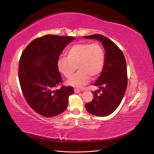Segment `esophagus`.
Returning <instances> with one entry per match:
<instances>
[{
  "instance_id": "1",
  "label": "esophagus",
  "mask_w": 154,
  "mask_h": 154,
  "mask_svg": "<svg viewBox=\"0 0 154 154\" xmlns=\"http://www.w3.org/2000/svg\"><path fill=\"white\" fill-rule=\"evenodd\" d=\"M74 92L75 93H79L80 92V90L79 89V88H74Z\"/></svg>"
}]
</instances>
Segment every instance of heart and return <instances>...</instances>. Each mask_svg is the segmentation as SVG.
<instances>
[{"mask_svg":"<svg viewBox=\"0 0 154 154\" xmlns=\"http://www.w3.org/2000/svg\"><path fill=\"white\" fill-rule=\"evenodd\" d=\"M105 62L103 48L97 42L82 43L72 45L67 51V57H60L57 66L63 75L70 78L76 69L79 71L67 82L74 87H82L90 80L96 78L102 72Z\"/></svg>","mask_w":154,"mask_h":154,"instance_id":"obj_1","label":"heart"}]
</instances>
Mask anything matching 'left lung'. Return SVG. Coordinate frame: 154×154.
Masks as SVG:
<instances>
[{"mask_svg":"<svg viewBox=\"0 0 154 154\" xmlns=\"http://www.w3.org/2000/svg\"><path fill=\"white\" fill-rule=\"evenodd\" d=\"M83 38L100 40L105 50L103 69L93 84L100 90L92 91L94 98L85 104V109L91 114L106 116L118 108L127 89L128 78L125 58L117 45L103 35L95 34Z\"/></svg>","mask_w":154,"mask_h":154,"instance_id":"left-lung-1","label":"left lung"}]
</instances>
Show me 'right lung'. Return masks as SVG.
<instances>
[{"mask_svg": "<svg viewBox=\"0 0 154 154\" xmlns=\"http://www.w3.org/2000/svg\"><path fill=\"white\" fill-rule=\"evenodd\" d=\"M73 36L46 35L32 40L23 51L18 65V79L29 105L44 117L66 110L73 87L62 85L57 61ZM58 85L61 87L56 89Z\"/></svg>", "mask_w": 154, "mask_h": 154, "instance_id": "1", "label": "right lung"}]
</instances>
